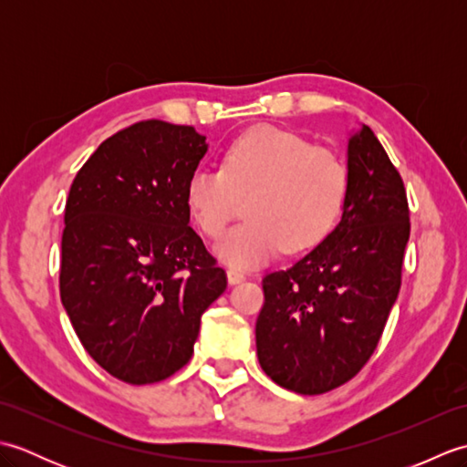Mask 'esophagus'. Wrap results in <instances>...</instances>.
Returning <instances> with one entry per match:
<instances>
[{
	"label": "esophagus",
	"mask_w": 467,
	"mask_h": 467,
	"mask_svg": "<svg viewBox=\"0 0 467 467\" xmlns=\"http://www.w3.org/2000/svg\"><path fill=\"white\" fill-rule=\"evenodd\" d=\"M226 275H228V283H231V285H236V283H241V281L246 279V275L239 269H228Z\"/></svg>",
	"instance_id": "34e87169"
}]
</instances>
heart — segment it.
Segmentation results:
<instances>
[{
    "mask_svg": "<svg viewBox=\"0 0 467 467\" xmlns=\"http://www.w3.org/2000/svg\"><path fill=\"white\" fill-rule=\"evenodd\" d=\"M349 192L343 158L306 138L259 126L226 146L221 166L188 176L186 206L211 239L224 233L246 198V221L228 231L216 254L234 269H251L283 249L305 253L333 233Z\"/></svg>",
    "mask_w": 467,
    "mask_h": 467,
    "instance_id": "1",
    "label": "heart"
}]
</instances>
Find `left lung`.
Instances as JSON below:
<instances>
[{"label": "left lung", "mask_w": 467, "mask_h": 467, "mask_svg": "<svg viewBox=\"0 0 467 467\" xmlns=\"http://www.w3.org/2000/svg\"><path fill=\"white\" fill-rule=\"evenodd\" d=\"M347 154L341 223L299 263L263 279L256 355L276 385L301 395L337 389L363 369L401 286L411 231L403 178L369 126Z\"/></svg>", "instance_id": "left-lung-1"}]
</instances>
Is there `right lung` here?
<instances>
[{
    "instance_id": "1",
    "label": "right lung",
    "mask_w": 467,
    "mask_h": 467,
    "mask_svg": "<svg viewBox=\"0 0 467 467\" xmlns=\"http://www.w3.org/2000/svg\"><path fill=\"white\" fill-rule=\"evenodd\" d=\"M204 140L192 126L140 120L106 138L69 188L59 296L88 355L124 383L182 369L226 289L188 226L186 182Z\"/></svg>"
}]
</instances>
